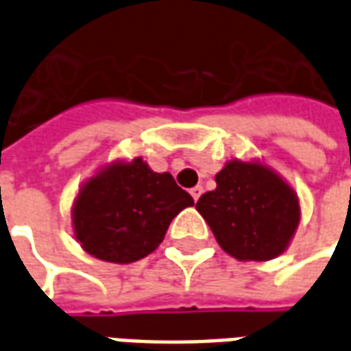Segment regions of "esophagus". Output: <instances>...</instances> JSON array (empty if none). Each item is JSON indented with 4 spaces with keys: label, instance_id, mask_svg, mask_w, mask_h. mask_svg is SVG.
Segmentation results:
<instances>
[{
    "label": "esophagus",
    "instance_id": "34e87169",
    "mask_svg": "<svg viewBox=\"0 0 351 351\" xmlns=\"http://www.w3.org/2000/svg\"><path fill=\"white\" fill-rule=\"evenodd\" d=\"M191 197H193V201H197L199 197H201V193H203V186H195V188H191Z\"/></svg>",
    "mask_w": 351,
    "mask_h": 351
}]
</instances>
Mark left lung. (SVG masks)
<instances>
[{"instance_id":"obj_1","label":"left lung","mask_w":351,"mask_h":351,"mask_svg":"<svg viewBox=\"0 0 351 351\" xmlns=\"http://www.w3.org/2000/svg\"><path fill=\"white\" fill-rule=\"evenodd\" d=\"M195 208L221 250L239 261L278 258L301 220L293 188L261 161H228L216 175V190L203 193Z\"/></svg>"}]
</instances>
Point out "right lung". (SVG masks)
Here are the masks:
<instances>
[{
	"instance_id": "1",
	"label": "right lung",
	"mask_w": 351,
	"mask_h": 351,
	"mask_svg": "<svg viewBox=\"0 0 351 351\" xmlns=\"http://www.w3.org/2000/svg\"><path fill=\"white\" fill-rule=\"evenodd\" d=\"M191 205V195L171 173H154L141 158L112 161L80 186L73 231L93 258L133 263L152 254L171 220Z\"/></svg>"
}]
</instances>
